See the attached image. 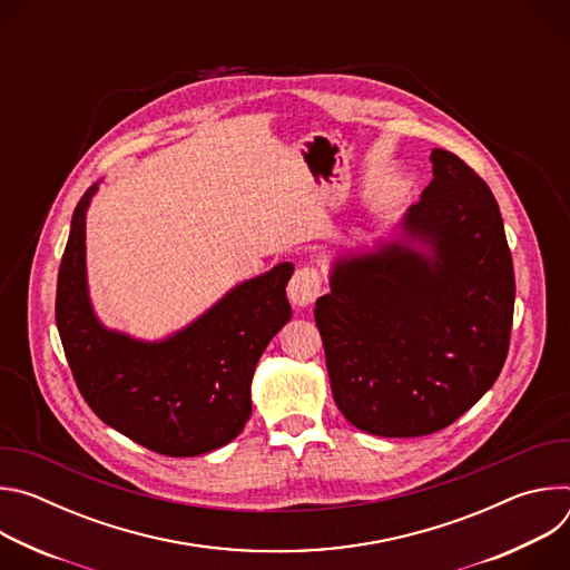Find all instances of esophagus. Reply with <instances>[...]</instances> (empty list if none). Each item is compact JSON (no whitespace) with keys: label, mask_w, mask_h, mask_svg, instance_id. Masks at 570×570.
<instances>
[{"label":"esophagus","mask_w":570,"mask_h":570,"mask_svg":"<svg viewBox=\"0 0 570 570\" xmlns=\"http://www.w3.org/2000/svg\"><path fill=\"white\" fill-rule=\"evenodd\" d=\"M322 293V277L315 268H299L295 271L291 284H288V297L295 306H311Z\"/></svg>","instance_id":"obj_1"}]
</instances>
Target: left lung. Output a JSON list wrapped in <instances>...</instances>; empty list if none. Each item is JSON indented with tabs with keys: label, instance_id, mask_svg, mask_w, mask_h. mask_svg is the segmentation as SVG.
<instances>
[{
	"label": "left lung",
	"instance_id": "obj_1",
	"mask_svg": "<svg viewBox=\"0 0 570 570\" xmlns=\"http://www.w3.org/2000/svg\"><path fill=\"white\" fill-rule=\"evenodd\" d=\"M433 180L401 238L332 266L315 324L336 405L381 438L446 429L494 385L510 350L514 268L499 203L433 148Z\"/></svg>",
	"mask_w": 570,
	"mask_h": 570
}]
</instances>
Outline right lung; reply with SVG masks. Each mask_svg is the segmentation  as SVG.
Segmentation results:
<instances>
[{
  "label": "right lung",
  "mask_w": 570,
  "mask_h": 570,
  "mask_svg": "<svg viewBox=\"0 0 570 570\" xmlns=\"http://www.w3.org/2000/svg\"><path fill=\"white\" fill-rule=\"evenodd\" d=\"M97 189L73 209L56 288V324L73 381L101 422L155 453L191 458L220 449L250 420L257 361L291 320L293 266L234 286L165 341L106 330L86 273V214Z\"/></svg>",
  "instance_id": "1"
}]
</instances>
